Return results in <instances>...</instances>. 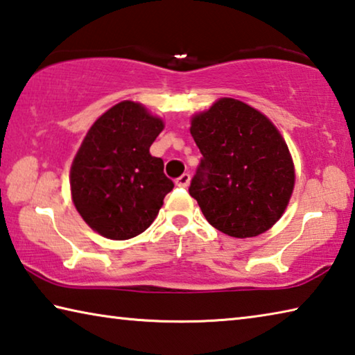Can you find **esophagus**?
Masks as SVG:
<instances>
[{
    "instance_id": "34e87169",
    "label": "esophagus",
    "mask_w": 355,
    "mask_h": 355,
    "mask_svg": "<svg viewBox=\"0 0 355 355\" xmlns=\"http://www.w3.org/2000/svg\"><path fill=\"white\" fill-rule=\"evenodd\" d=\"M189 182H191V175H189V173H183V175H180V177L175 180V184L178 186V188H188Z\"/></svg>"
}]
</instances>
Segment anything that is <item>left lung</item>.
I'll list each match as a JSON object with an SVG mask.
<instances>
[{
  "label": "left lung",
  "instance_id": "1",
  "mask_svg": "<svg viewBox=\"0 0 355 355\" xmlns=\"http://www.w3.org/2000/svg\"><path fill=\"white\" fill-rule=\"evenodd\" d=\"M202 158L189 194L214 228L252 238L284 214L294 188L290 152L266 116L233 98H220L192 119Z\"/></svg>",
  "mask_w": 355,
  "mask_h": 355
}]
</instances>
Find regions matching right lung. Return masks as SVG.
<instances>
[{"mask_svg":"<svg viewBox=\"0 0 355 355\" xmlns=\"http://www.w3.org/2000/svg\"><path fill=\"white\" fill-rule=\"evenodd\" d=\"M163 128L139 103L122 101L84 137L70 171L71 199L105 238L122 241L146 232L172 191L163 159L150 155Z\"/></svg>","mask_w":355,"mask_h":355,"instance_id":"obj_1","label":"right lung"}]
</instances>
